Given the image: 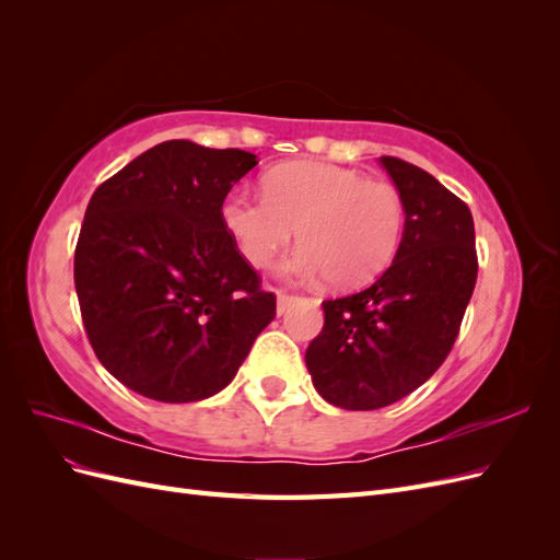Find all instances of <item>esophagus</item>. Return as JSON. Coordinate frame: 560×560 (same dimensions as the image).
Wrapping results in <instances>:
<instances>
[{
  "label": "esophagus",
  "mask_w": 560,
  "mask_h": 560,
  "mask_svg": "<svg viewBox=\"0 0 560 560\" xmlns=\"http://www.w3.org/2000/svg\"><path fill=\"white\" fill-rule=\"evenodd\" d=\"M276 296H278V315H282L287 308L292 306V303L296 301V296H292V294H287V292H282V290H278L276 292Z\"/></svg>",
  "instance_id": "obj_1"
}]
</instances>
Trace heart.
<instances>
[{"instance_id":"b5f03b06","label":"heart","mask_w":560,"mask_h":560,"mask_svg":"<svg viewBox=\"0 0 560 560\" xmlns=\"http://www.w3.org/2000/svg\"><path fill=\"white\" fill-rule=\"evenodd\" d=\"M219 219L252 266H268L290 245L280 273L352 290L378 278L393 261L404 229V200L393 184L317 161L273 167L264 177V196L243 189L219 202Z\"/></svg>"}]
</instances>
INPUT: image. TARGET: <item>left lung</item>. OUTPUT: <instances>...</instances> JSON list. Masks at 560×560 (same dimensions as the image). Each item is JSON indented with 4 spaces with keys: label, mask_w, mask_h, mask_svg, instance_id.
Masks as SVG:
<instances>
[{
    "label": "left lung",
    "mask_w": 560,
    "mask_h": 560,
    "mask_svg": "<svg viewBox=\"0 0 560 560\" xmlns=\"http://www.w3.org/2000/svg\"><path fill=\"white\" fill-rule=\"evenodd\" d=\"M381 165L406 214L395 259L366 290L322 301L325 327L306 350L319 397L348 411L395 404L442 366L479 270L465 202L418 165Z\"/></svg>",
    "instance_id": "left-lung-1"
}]
</instances>
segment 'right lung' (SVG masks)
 Returning a JSON list of instances; mask_svg holds the SVG:
<instances>
[{"label":"right lung","mask_w":560,"mask_h":560,"mask_svg":"<svg viewBox=\"0 0 560 560\" xmlns=\"http://www.w3.org/2000/svg\"><path fill=\"white\" fill-rule=\"evenodd\" d=\"M257 163L243 149L171 140L95 189L74 252L79 308L97 360L138 395H217L273 322L276 296L219 219Z\"/></svg>","instance_id":"1"}]
</instances>
